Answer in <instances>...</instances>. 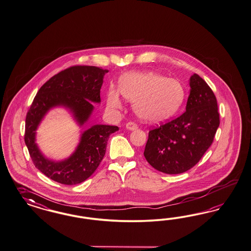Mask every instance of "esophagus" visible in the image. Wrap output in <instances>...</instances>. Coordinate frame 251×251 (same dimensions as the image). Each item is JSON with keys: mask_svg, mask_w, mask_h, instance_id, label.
I'll return each mask as SVG.
<instances>
[{"mask_svg": "<svg viewBox=\"0 0 251 251\" xmlns=\"http://www.w3.org/2000/svg\"><path fill=\"white\" fill-rule=\"evenodd\" d=\"M126 128H127L128 130H136V129L138 128V126H137V124L134 123V122H128V123L126 124Z\"/></svg>", "mask_w": 251, "mask_h": 251, "instance_id": "obj_1", "label": "esophagus"}]
</instances>
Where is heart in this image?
<instances>
[{
	"instance_id": "obj_1",
	"label": "heart",
	"mask_w": 251,
	"mask_h": 251,
	"mask_svg": "<svg viewBox=\"0 0 251 251\" xmlns=\"http://www.w3.org/2000/svg\"><path fill=\"white\" fill-rule=\"evenodd\" d=\"M121 94L134 103L139 118L147 121H165L181 107L185 92L182 83L172 78H165L156 72L130 73L121 78L120 91L109 87L106 102L109 108L121 106Z\"/></svg>"
}]
</instances>
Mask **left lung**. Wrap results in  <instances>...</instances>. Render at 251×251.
<instances>
[{
	"mask_svg": "<svg viewBox=\"0 0 251 251\" xmlns=\"http://www.w3.org/2000/svg\"><path fill=\"white\" fill-rule=\"evenodd\" d=\"M186 111L149 130L144 156L157 171L185 173L199 162L213 143L220 125L216 96L207 82L194 74Z\"/></svg>",
	"mask_w": 251,
	"mask_h": 251,
	"instance_id": "8db88e82",
	"label": "left lung"
}]
</instances>
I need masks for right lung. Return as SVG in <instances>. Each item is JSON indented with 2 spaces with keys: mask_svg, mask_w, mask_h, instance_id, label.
<instances>
[{
  "mask_svg": "<svg viewBox=\"0 0 251 251\" xmlns=\"http://www.w3.org/2000/svg\"><path fill=\"white\" fill-rule=\"evenodd\" d=\"M107 69L93 66H73L52 76L40 88L26 113L25 143L35 167L45 176L62 184L84 182L104 158L109 135L119 130L110 125H95L81 134L76 151L69 158L55 162L41 153L35 143L38 125L52 107L70 109L83 125L94 110L92 102L100 103V90Z\"/></svg>",
  "mask_w": 251,
  "mask_h": 251,
  "instance_id": "1",
  "label": "right lung"
}]
</instances>
